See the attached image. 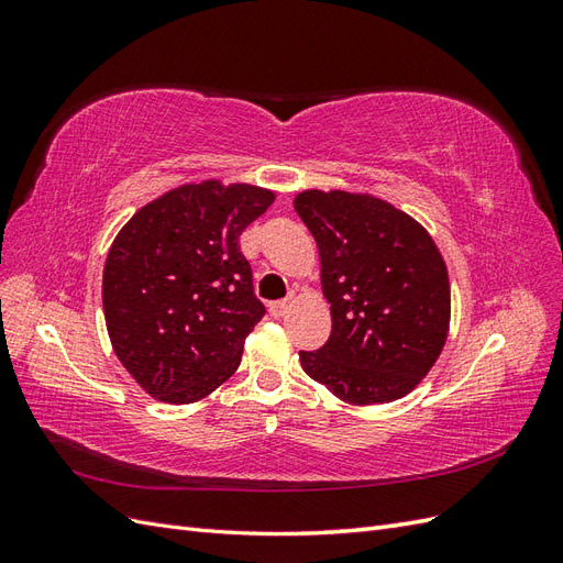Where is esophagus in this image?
<instances>
[{
  "instance_id": "1",
  "label": "esophagus",
  "mask_w": 563,
  "mask_h": 563,
  "mask_svg": "<svg viewBox=\"0 0 563 563\" xmlns=\"http://www.w3.org/2000/svg\"><path fill=\"white\" fill-rule=\"evenodd\" d=\"M291 305H294V294L288 296V298H284V300L269 302V314L275 317V319H279V317H284L288 312V308H291Z\"/></svg>"
}]
</instances>
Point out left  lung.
<instances>
[{"label":"left lung","instance_id":"1","mask_svg":"<svg viewBox=\"0 0 563 563\" xmlns=\"http://www.w3.org/2000/svg\"><path fill=\"white\" fill-rule=\"evenodd\" d=\"M312 232L331 335L300 352L302 371L356 406L408 395L446 343L451 288L420 223L371 195L305 190L294 199Z\"/></svg>","mask_w":563,"mask_h":563}]
</instances>
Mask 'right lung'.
<instances>
[{
    "mask_svg": "<svg viewBox=\"0 0 563 563\" xmlns=\"http://www.w3.org/2000/svg\"><path fill=\"white\" fill-rule=\"evenodd\" d=\"M275 192L203 180L145 203L119 230L103 269L114 354L147 395L192 404L223 385L265 314L240 234Z\"/></svg>",
    "mask_w": 563,
    "mask_h": 563,
    "instance_id": "obj_1",
    "label": "right lung"
}]
</instances>
